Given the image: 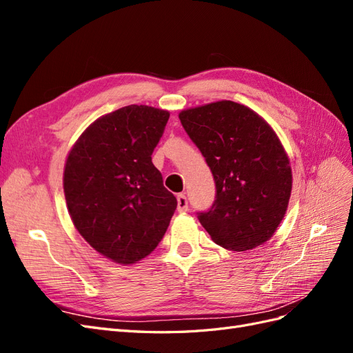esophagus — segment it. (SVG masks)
Masks as SVG:
<instances>
[{
  "instance_id": "34e87169",
  "label": "esophagus",
  "mask_w": 353,
  "mask_h": 353,
  "mask_svg": "<svg viewBox=\"0 0 353 353\" xmlns=\"http://www.w3.org/2000/svg\"><path fill=\"white\" fill-rule=\"evenodd\" d=\"M176 203H178V212H187L188 210V201L185 194H178L176 196Z\"/></svg>"
}]
</instances>
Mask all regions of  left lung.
Instances as JSON below:
<instances>
[{
  "instance_id": "obj_1",
  "label": "left lung",
  "mask_w": 353,
  "mask_h": 353,
  "mask_svg": "<svg viewBox=\"0 0 353 353\" xmlns=\"http://www.w3.org/2000/svg\"><path fill=\"white\" fill-rule=\"evenodd\" d=\"M216 184V200L199 213L223 249L252 250L279 228L292 194L290 160L271 125L248 105L222 100L181 112Z\"/></svg>"
}]
</instances>
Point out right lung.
Returning <instances> with one entry per match:
<instances>
[{
    "instance_id": "add662e5",
    "label": "right lung",
    "mask_w": 353,
    "mask_h": 353,
    "mask_svg": "<svg viewBox=\"0 0 353 353\" xmlns=\"http://www.w3.org/2000/svg\"><path fill=\"white\" fill-rule=\"evenodd\" d=\"M169 112L125 105L94 121L70 148L63 188L74 228L94 250L121 265L150 254L176 209L152 153Z\"/></svg>"
}]
</instances>
